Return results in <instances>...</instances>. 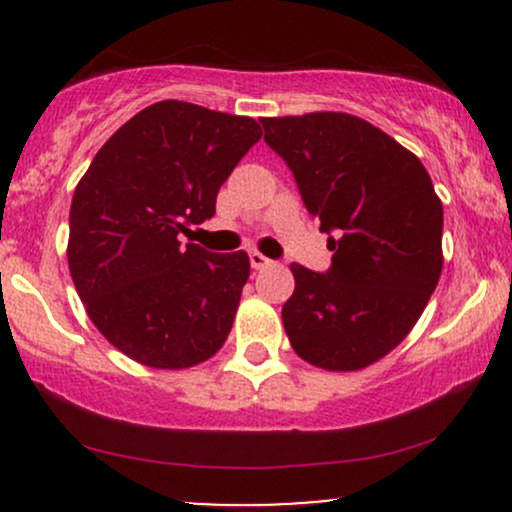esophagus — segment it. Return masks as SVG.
<instances>
[{"label": "esophagus", "mask_w": 512, "mask_h": 512, "mask_svg": "<svg viewBox=\"0 0 512 512\" xmlns=\"http://www.w3.org/2000/svg\"><path fill=\"white\" fill-rule=\"evenodd\" d=\"M250 264H252V269H267V267H272V260H269V257H264L262 252H257V250H252L250 252Z\"/></svg>", "instance_id": "34e87169"}]
</instances>
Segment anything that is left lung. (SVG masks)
<instances>
[{"instance_id":"8db88e82","label":"left lung","mask_w":512,"mask_h":512,"mask_svg":"<svg viewBox=\"0 0 512 512\" xmlns=\"http://www.w3.org/2000/svg\"><path fill=\"white\" fill-rule=\"evenodd\" d=\"M305 207L332 233L327 274L291 264L281 308L303 361L349 373L390 354L416 325L443 272V204L424 163L349 113L262 117Z\"/></svg>"}]
</instances>
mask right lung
Segmentation results:
<instances>
[{
	"mask_svg": "<svg viewBox=\"0 0 512 512\" xmlns=\"http://www.w3.org/2000/svg\"><path fill=\"white\" fill-rule=\"evenodd\" d=\"M252 117L161 101L101 146L74 190L67 262L76 293L115 349L158 370L207 361L233 327L248 252L180 245L190 223L260 142Z\"/></svg>",
	"mask_w": 512,
	"mask_h": 512,
	"instance_id": "1",
	"label": "right lung"
}]
</instances>
